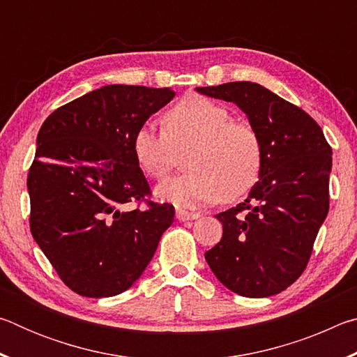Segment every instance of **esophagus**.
I'll use <instances>...</instances> for the list:
<instances>
[{
  "instance_id": "obj_1",
  "label": "esophagus",
  "mask_w": 357,
  "mask_h": 357,
  "mask_svg": "<svg viewBox=\"0 0 357 357\" xmlns=\"http://www.w3.org/2000/svg\"><path fill=\"white\" fill-rule=\"evenodd\" d=\"M200 217L198 213H189V211H184V209H178L176 211V219L181 222H187V220H195Z\"/></svg>"
}]
</instances>
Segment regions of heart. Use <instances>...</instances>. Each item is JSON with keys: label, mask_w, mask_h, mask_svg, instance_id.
I'll return each instance as SVG.
<instances>
[{"label": "heart", "mask_w": 357, "mask_h": 357, "mask_svg": "<svg viewBox=\"0 0 357 357\" xmlns=\"http://www.w3.org/2000/svg\"><path fill=\"white\" fill-rule=\"evenodd\" d=\"M190 144L184 160L189 170L157 185L162 200L185 208L238 200L258 183L263 144L257 130L202 96H187L168 110L164 130L146 123L132 138L137 164L154 179H164L176 162V151Z\"/></svg>", "instance_id": "1"}]
</instances>
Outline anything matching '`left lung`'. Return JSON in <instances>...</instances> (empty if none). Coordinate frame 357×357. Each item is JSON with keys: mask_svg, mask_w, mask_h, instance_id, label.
<instances>
[{"mask_svg": "<svg viewBox=\"0 0 357 357\" xmlns=\"http://www.w3.org/2000/svg\"><path fill=\"white\" fill-rule=\"evenodd\" d=\"M195 91L238 105L263 144L258 183L243 203L215 215L223 234L204 258L233 293L279 294L305 269L328 215L332 149L313 118L261 84L229 82Z\"/></svg>", "mask_w": 357, "mask_h": 357, "instance_id": "left-lung-1", "label": "left lung"}]
</instances>
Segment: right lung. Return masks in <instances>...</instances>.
<instances>
[{
  "instance_id": "obj_1",
  "label": "right lung",
  "mask_w": 357,
  "mask_h": 357,
  "mask_svg": "<svg viewBox=\"0 0 357 357\" xmlns=\"http://www.w3.org/2000/svg\"><path fill=\"white\" fill-rule=\"evenodd\" d=\"M172 88L107 84L48 116L28 174L29 228L61 280L86 298H110L140 279L174 220L148 202L132 151L140 126L174 98Z\"/></svg>"
}]
</instances>
